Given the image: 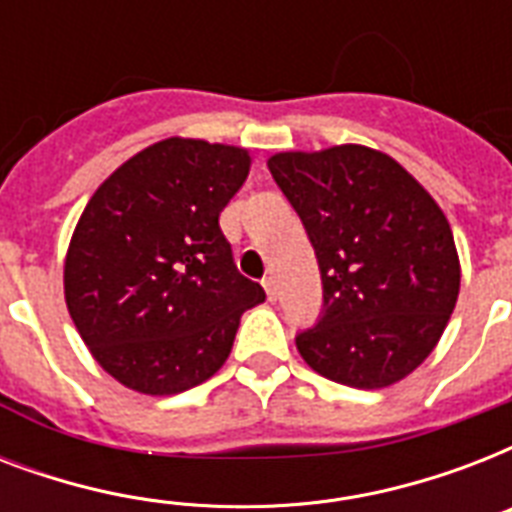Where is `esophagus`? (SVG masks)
I'll list each match as a JSON object with an SVG mask.
<instances>
[{
    "mask_svg": "<svg viewBox=\"0 0 512 512\" xmlns=\"http://www.w3.org/2000/svg\"><path fill=\"white\" fill-rule=\"evenodd\" d=\"M263 287H265V295H268V300H276V281L271 279V276H268V279H263Z\"/></svg>",
    "mask_w": 512,
    "mask_h": 512,
    "instance_id": "obj_1",
    "label": "esophagus"
}]
</instances>
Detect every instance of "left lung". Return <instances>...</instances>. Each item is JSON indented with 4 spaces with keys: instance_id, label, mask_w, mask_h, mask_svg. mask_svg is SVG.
Returning <instances> with one entry per match:
<instances>
[{
    "instance_id": "left-lung-1",
    "label": "left lung",
    "mask_w": 512,
    "mask_h": 512,
    "mask_svg": "<svg viewBox=\"0 0 512 512\" xmlns=\"http://www.w3.org/2000/svg\"><path fill=\"white\" fill-rule=\"evenodd\" d=\"M319 260L324 308L295 337L313 372L388 388L430 356L460 295V257L433 196L366 146L268 159Z\"/></svg>"
}]
</instances>
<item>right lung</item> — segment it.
I'll use <instances>...</instances> for the list:
<instances>
[{"instance_id":"add662e5","label":"right lung","mask_w":512,"mask_h":512,"mask_svg":"<svg viewBox=\"0 0 512 512\" xmlns=\"http://www.w3.org/2000/svg\"><path fill=\"white\" fill-rule=\"evenodd\" d=\"M247 175L244 148L167 138L87 201L68 244L66 305L95 361L127 388L172 396L209 380L241 313L265 300L220 231Z\"/></svg>"}]
</instances>
